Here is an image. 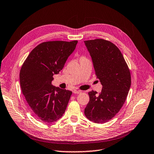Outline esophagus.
Instances as JSON below:
<instances>
[{"label": "esophagus", "mask_w": 154, "mask_h": 154, "mask_svg": "<svg viewBox=\"0 0 154 154\" xmlns=\"http://www.w3.org/2000/svg\"><path fill=\"white\" fill-rule=\"evenodd\" d=\"M81 93H82V91L80 90H74L73 91V93H75V94H80Z\"/></svg>", "instance_id": "esophagus-1"}]
</instances>
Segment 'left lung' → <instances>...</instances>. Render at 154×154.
<instances>
[{
    "label": "left lung",
    "mask_w": 154,
    "mask_h": 154,
    "mask_svg": "<svg viewBox=\"0 0 154 154\" xmlns=\"http://www.w3.org/2000/svg\"><path fill=\"white\" fill-rule=\"evenodd\" d=\"M91 56L97 79L103 86L99 94L88 93L84 114L89 121L105 123L114 117L126 101L131 83L130 70L121 51L102 38L84 41Z\"/></svg>",
    "instance_id": "1"
}]
</instances>
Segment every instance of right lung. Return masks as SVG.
I'll return each mask as SVG.
<instances>
[{
	"label": "right lung",
	"instance_id": "add662e5",
	"mask_svg": "<svg viewBox=\"0 0 154 154\" xmlns=\"http://www.w3.org/2000/svg\"><path fill=\"white\" fill-rule=\"evenodd\" d=\"M77 41H49L38 44L28 56L20 73V86L30 109L38 120L54 122L65 112L72 92L52 85L75 50Z\"/></svg>",
	"mask_w": 154,
	"mask_h": 154
}]
</instances>
